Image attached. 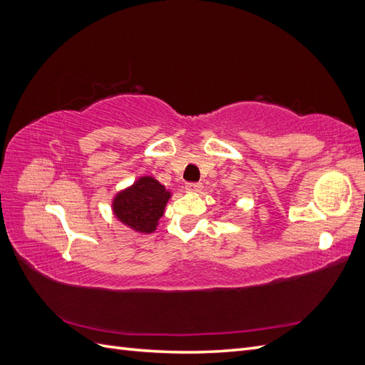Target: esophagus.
Instances as JSON below:
<instances>
[{"mask_svg":"<svg viewBox=\"0 0 365 365\" xmlns=\"http://www.w3.org/2000/svg\"><path fill=\"white\" fill-rule=\"evenodd\" d=\"M201 189H202L201 182H187L185 184V190H189V192H200Z\"/></svg>","mask_w":365,"mask_h":365,"instance_id":"obj_1","label":"esophagus"}]
</instances>
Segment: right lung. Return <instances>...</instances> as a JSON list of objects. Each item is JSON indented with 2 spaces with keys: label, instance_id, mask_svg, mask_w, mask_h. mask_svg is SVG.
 <instances>
[{
  "label": "right lung",
  "instance_id": "1",
  "mask_svg": "<svg viewBox=\"0 0 365 365\" xmlns=\"http://www.w3.org/2000/svg\"><path fill=\"white\" fill-rule=\"evenodd\" d=\"M169 197L170 192L155 178L141 176L134 185L117 193L113 210L121 224L140 233H153Z\"/></svg>",
  "mask_w": 365,
  "mask_h": 365
}]
</instances>
